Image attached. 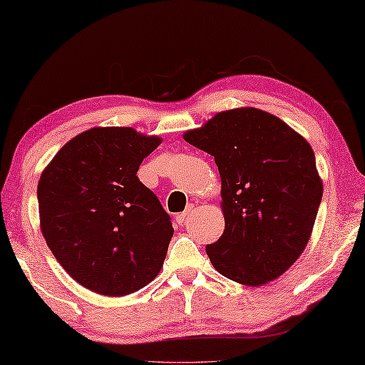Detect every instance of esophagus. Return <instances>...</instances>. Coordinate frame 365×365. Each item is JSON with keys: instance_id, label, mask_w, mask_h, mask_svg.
Here are the masks:
<instances>
[{"instance_id": "obj_1", "label": "esophagus", "mask_w": 365, "mask_h": 365, "mask_svg": "<svg viewBox=\"0 0 365 365\" xmlns=\"http://www.w3.org/2000/svg\"><path fill=\"white\" fill-rule=\"evenodd\" d=\"M190 213H192V207H189L186 212L179 213L178 217H176V223H178V225H182V223H186V220L190 217Z\"/></svg>"}]
</instances>
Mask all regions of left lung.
Returning a JSON list of instances; mask_svg holds the SVG:
<instances>
[{"label":"left lung","mask_w":365,"mask_h":365,"mask_svg":"<svg viewBox=\"0 0 365 365\" xmlns=\"http://www.w3.org/2000/svg\"><path fill=\"white\" fill-rule=\"evenodd\" d=\"M184 140L215 157L225 231L207 255L223 277L262 286L282 277L306 249L324 184L309 142L257 108L217 113Z\"/></svg>","instance_id":"8db88e82"}]
</instances>
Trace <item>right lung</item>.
Wrapping results in <instances>:
<instances>
[{
	"instance_id": "1",
	"label": "right lung",
	"mask_w": 365,
	"mask_h": 365,
	"mask_svg": "<svg viewBox=\"0 0 365 365\" xmlns=\"http://www.w3.org/2000/svg\"><path fill=\"white\" fill-rule=\"evenodd\" d=\"M160 143L133 128H92L41 173V232L69 277L87 289L126 296L163 267L175 230L158 197L137 178Z\"/></svg>"
}]
</instances>
